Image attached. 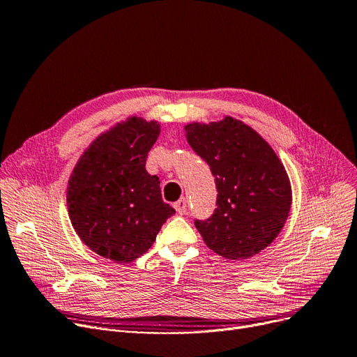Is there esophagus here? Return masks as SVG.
<instances>
[{
    "instance_id": "34e87169",
    "label": "esophagus",
    "mask_w": 357,
    "mask_h": 357,
    "mask_svg": "<svg viewBox=\"0 0 357 357\" xmlns=\"http://www.w3.org/2000/svg\"><path fill=\"white\" fill-rule=\"evenodd\" d=\"M174 207H175V210L179 213V214H185V211H187V208H188V201H187V198L185 197H182V198H179L176 203L174 204Z\"/></svg>"
}]
</instances>
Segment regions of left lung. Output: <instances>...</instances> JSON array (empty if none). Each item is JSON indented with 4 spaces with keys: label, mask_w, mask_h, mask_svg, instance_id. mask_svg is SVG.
I'll return each instance as SVG.
<instances>
[{
    "label": "left lung",
    "mask_w": 357,
    "mask_h": 357,
    "mask_svg": "<svg viewBox=\"0 0 357 357\" xmlns=\"http://www.w3.org/2000/svg\"><path fill=\"white\" fill-rule=\"evenodd\" d=\"M185 134L215 181L217 208L194 222L206 245L227 259L258 254L280 234L290 211L283 163L264 138L235 118L192 122Z\"/></svg>",
    "instance_id": "1"
}]
</instances>
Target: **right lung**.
Here are the masks:
<instances>
[{"mask_svg":"<svg viewBox=\"0 0 357 357\" xmlns=\"http://www.w3.org/2000/svg\"><path fill=\"white\" fill-rule=\"evenodd\" d=\"M159 134L156 121L128 118L98 137L73 170L67 188L73 227L103 258L142 257L175 214L162 199L159 178L146 170Z\"/></svg>","mask_w":357,"mask_h":357,"instance_id":"right-lung-1","label":"right lung"}]
</instances>
